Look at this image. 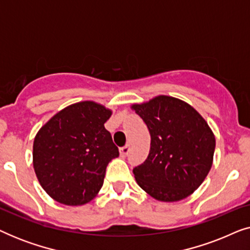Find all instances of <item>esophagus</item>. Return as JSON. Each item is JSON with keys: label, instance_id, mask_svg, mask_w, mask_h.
<instances>
[{"label": "esophagus", "instance_id": "34e87169", "mask_svg": "<svg viewBox=\"0 0 250 250\" xmlns=\"http://www.w3.org/2000/svg\"><path fill=\"white\" fill-rule=\"evenodd\" d=\"M129 149H131V146H129V145H126L123 146V148H121V156L122 157H126L128 155L129 152Z\"/></svg>", "mask_w": 250, "mask_h": 250}]
</instances>
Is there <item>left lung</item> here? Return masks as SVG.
Wrapping results in <instances>:
<instances>
[{"mask_svg":"<svg viewBox=\"0 0 250 250\" xmlns=\"http://www.w3.org/2000/svg\"><path fill=\"white\" fill-rule=\"evenodd\" d=\"M151 136L148 158L133 169L136 182L159 201L173 203L200 187L213 165L215 136L189 104L158 95L132 105Z\"/></svg>","mask_w":250,"mask_h":250,"instance_id":"1","label":"left lung"}]
</instances>
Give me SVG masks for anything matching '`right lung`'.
Returning a JSON list of instances; mask_svg holds the SVG:
<instances>
[{
    "label": "right lung",
    "mask_w": 250,
    "mask_h": 250,
    "mask_svg": "<svg viewBox=\"0 0 250 250\" xmlns=\"http://www.w3.org/2000/svg\"><path fill=\"white\" fill-rule=\"evenodd\" d=\"M112 111L82 101L57 112L34 139L33 165L45 192L58 203L81 206L104 184L105 168L119 156L104 123Z\"/></svg>",
    "instance_id": "add662e5"
}]
</instances>
